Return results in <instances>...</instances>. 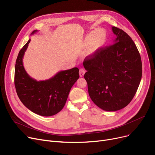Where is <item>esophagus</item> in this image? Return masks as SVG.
<instances>
[{
    "label": "esophagus",
    "mask_w": 155,
    "mask_h": 155,
    "mask_svg": "<svg viewBox=\"0 0 155 155\" xmlns=\"http://www.w3.org/2000/svg\"><path fill=\"white\" fill-rule=\"evenodd\" d=\"M85 73V70L84 69V68H81L80 69V71H79V75H80V77H82Z\"/></svg>",
    "instance_id": "1"
}]
</instances>
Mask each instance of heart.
I'll use <instances>...</instances> for the list:
<instances>
[{
	"label": "heart",
	"mask_w": 155,
	"mask_h": 155,
	"mask_svg": "<svg viewBox=\"0 0 155 155\" xmlns=\"http://www.w3.org/2000/svg\"><path fill=\"white\" fill-rule=\"evenodd\" d=\"M107 39V34L102 29H97L93 31L85 38V43L87 45H91V50L95 52L102 48Z\"/></svg>",
	"instance_id": "obj_1"
}]
</instances>
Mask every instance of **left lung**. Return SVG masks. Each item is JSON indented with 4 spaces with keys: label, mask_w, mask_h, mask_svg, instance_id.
Segmentation results:
<instances>
[{
    "label": "left lung",
    "mask_w": 155,
    "mask_h": 155,
    "mask_svg": "<svg viewBox=\"0 0 155 155\" xmlns=\"http://www.w3.org/2000/svg\"><path fill=\"white\" fill-rule=\"evenodd\" d=\"M113 45L101 48L84 61V78L94 103L105 111L123 109L140 85L142 63L137 48L126 32L112 27Z\"/></svg>",
    "instance_id": "obj_1"
}]
</instances>
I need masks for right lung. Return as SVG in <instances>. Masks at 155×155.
Returning a JSON list of instances; mask_svg holds the SVG:
<instances>
[{
	"instance_id": "1",
	"label": "right lung",
	"mask_w": 155,
	"mask_h": 155,
	"mask_svg": "<svg viewBox=\"0 0 155 155\" xmlns=\"http://www.w3.org/2000/svg\"><path fill=\"white\" fill-rule=\"evenodd\" d=\"M35 30L31 35L38 32ZM20 50L15 66L14 84L19 99L25 106L42 116H51L64 106L72 86L79 78V70L75 67L58 72L52 78L37 81L31 78L23 66L22 59L30 43Z\"/></svg>"
}]
</instances>
